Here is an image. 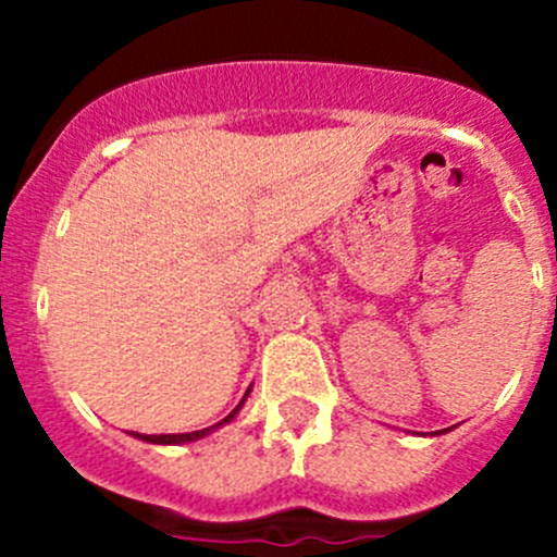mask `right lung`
<instances>
[{"instance_id": "add662e5", "label": "right lung", "mask_w": 557, "mask_h": 557, "mask_svg": "<svg viewBox=\"0 0 557 557\" xmlns=\"http://www.w3.org/2000/svg\"><path fill=\"white\" fill-rule=\"evenodd\" d=\"M243 401H245V398H243ZM239 407H243V404H239ZM239 407H237V409H239ZM237 409H234V412L228 414V418H223L218 425L228 423V420H232L234 414H237ZM212 429H215V425H210V429H201V431H190V434H156V436H148V434H134V431H132V434L137 436V440L153 442V445H183V442H194V440H199V436L210 434Z\"/></svg>"}]
</instances>
